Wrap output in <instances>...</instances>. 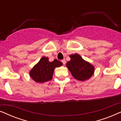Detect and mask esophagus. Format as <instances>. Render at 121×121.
I'll return each instance as SVG.
<instances>
[{
	"instance_id": "obj_1",
	"label": "esophagus",
	"mask_w": 121,
	"mask_h": 121,
	"mask_svg": "<svg viewBox=\"0 0 121 121\" xmlns=\"http://www.w3.org/2000/svg\"><path fill=\"white\" fill-rule=\"evenodd\" d=\"M62 62L63 63V65H65V63H66V60H65V59H63V60H62Z\"/></svg>"
}]
</instances>
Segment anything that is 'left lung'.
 <instances>
[{"mask_svg": "<svg viewBox=\"0 0 121 121\" xmlns=\"http://www.w3.org/2000/svg\"><path fill=\"white\" fill-rule=\"evenodd\" d=\"M70 60L66 66L74 78L79 81L88 80L93 75L95 68L90 63L82 58L80 55L75 53L69 56Z\"/></svg>", "mask_w": 121, "mask_h": 121, "instance_id": "obj_1", "label": "left lung"}]
</instances>
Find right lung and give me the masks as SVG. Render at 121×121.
I'll list each match as a JSON object with an SVG mask.
<instances>
[{"label":"right lung","instance_id":"1","mask_svg":"<svg viewBox=\"0 0 121 121\" xmlns=\"http://www.w3.org/2000/svg\"><path fill=\"white\" fill-rule=\"evenodd\" d=\"M63 63L57 59L49 62L48 58L43 57L30 72V76L35 82L43 83L52 79L54 69L60 67Z\"/></svg>","mask_w":121,"mask_h":121}]
</instances>
